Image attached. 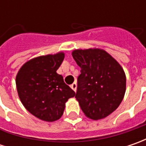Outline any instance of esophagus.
Instances as JSON below:
<instances>
[{"label":"esophagus","instance_id":"esophagus-1","mask_svg":"<svg viewBox=\"0 0 146 146\" xmlns=\"http://www.w3.org/2000/svg\"><path fill=\"white\" fill-rule=\"evenodd\" d=\"M70 88L76 92V88H77V84H76V83H73L72 84H70Z\"/></svg>","mask_w":146,"mask_h":146}]
</instances>
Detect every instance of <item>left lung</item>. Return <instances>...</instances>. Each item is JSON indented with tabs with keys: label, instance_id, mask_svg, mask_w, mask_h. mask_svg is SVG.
I'll return each mask as SVG.
<instances>
[{
	"label": "left lung",
	"instance_id": "obj_1",
	"mask_svg": "<svg viewBox=\"0 0 146 146\" xmlns=\"http://www.w3.org/2000/svg\"><path fill=\"white\" fill-rule=\"evenodd\" d=\"M72 57L80 67L76 100L88 118L98 120L119 107L126 91V76L119 62L99 48L76 49Z\"/></svg>",
	"mask_w": 146,
	"mask_h": 146
}]
</instances>
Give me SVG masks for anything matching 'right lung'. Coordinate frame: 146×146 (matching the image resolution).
<instances>
[{
  "instance_id": "add662e5",
  "label": "right lung",
  "mask_w": 146,
  "mask_h": 146,
  "mask_svg": "<svg viewBox=\"0 0 146 146\" xmlns=\"http://www.w3.org/2000/svg\"><path fill=\"white\" fill-rule=\"evenodd\" d=\"M64 53L40 56L23 65L16 76L19 97L31 114L40 119L53 122L63 115L66 102L75 92L56 71Z\"/></svg>"
}]
</instances>
